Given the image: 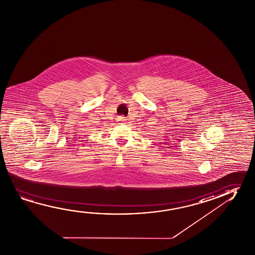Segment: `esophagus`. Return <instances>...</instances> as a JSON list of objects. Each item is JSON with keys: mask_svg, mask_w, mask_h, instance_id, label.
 Listing matches in <instances>:
<instances>
[{"mask_svg": "<svg viewBox=\"0 0 255 255\" xmlns=\"http://www.w3.org/2000/svg\"><path fill=\"white\" fill-rule=\"evenodd\" d=\"M118 121L124 122L125 121V117H119V120Z\"/></svg>", "mask_w": 255, "mask_h": 255, "instance_id": "34e87169", "label": "esophagus"}]
</instances>
